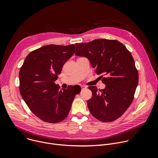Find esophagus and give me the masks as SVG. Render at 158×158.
<instances>
[{"label":"esophagus","instance_id":"1","mask_svg":"<svg viewBox=\"0 0 158 158\" xmlns=\"http://www.w3.org/2000/svg\"><path fill=\"white\" fill-rule=\"evenodd\" d=\"M81 89H86V88H87V87H86V86L83 85H81Z\"/></svg>","mask_w":158,"mask_h":158}]
</instances>
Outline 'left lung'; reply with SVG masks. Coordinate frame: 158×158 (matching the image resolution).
I'll use <instances>...</instances> for the list:
<instances>
[{
  "mask_svg": "<svg viewBox=\"0 0 158 158\" xmlns=\"http://www.w3.org/2000/svg\"><path fill=\"white\" fill-rule=\"evenodd\" d=\"M75 54L87 58L106 85L104 89L89 86L92 98L87 101L91 114L102 122L113 121L129 107L138 84L134 59L125 46L116 40L95 39L76 44Z\"/></svg>",
  "mask_w": 158,
  "mask_h": 158,
  "instance_id": "8db88e82",
  "label": "left lung"
}]
</instances>
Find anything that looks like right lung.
I'll use <instances>...</instances> for the list:
<instances>
[{
	"mask_svg": "<svg viewBox=\"0 0 158 158\" xmlns=\"http://www.w3.org/2000/svg\"><path fill=\"white\" fill-rule=\"evenodd\" d=\"M75 49L74 44L43 46L31 52L20 69L21 96L30 110L44 122L57 123L66 118L75 96L81 92L73 86L60 89L54 82Z\"/></svg>",
	"mask_w": 158,
	"mask_h": 158,
	"instance_id": "1",
	"label": "right lung"
}]
</instances>
